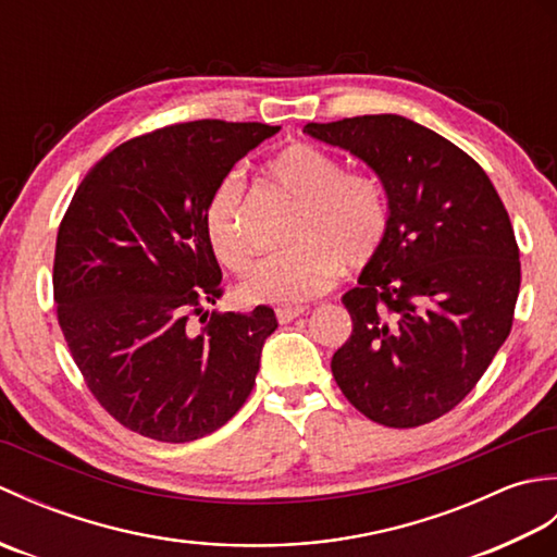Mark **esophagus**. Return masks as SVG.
Wrapping results in <instances>:
<instances>
[{"mask_svg": "<svg viewBox=\"0 0 557 557\" xmlns=\"http://www.w3.org/2000/svg\"><path fill=\"white\" fill-rule=\"evenodd\" d=\"M304 311H306L304 306H282V309L275 311V315H277L280 323H292L294 318H299Z\"/></svg>", "mask_w": 557, "mask_h": 557, "instance_id": "obj_1", "label": "esophagus"}]
</instances>
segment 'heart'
<instances>
[{
    "label": "heart",
    "mask_w": 557,
    "mask_h": 557,
    "mask_svg": "<svg viewBox=\"0 0 557 557\" xmlns=\"http://www.w3.org/2000/svg\"><path fill=\"white\" fill-rule=\"evenodd\" d=\"M270 180L299 203L285 251L260 258L246 272L239 297L251 304H301L325 292L337 270H359L375 256L387 232V198L381 182L345 172L327 150L289 144L268 162ZM244 176L230 172L206 208L208 242L218 260L242 272L251 260L244 227Z\"/></svg>",
    "instance_id": "heart-1"
}]
</instances>
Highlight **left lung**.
<instances>
[{"label":"left lung","instance_id":"left-lung-1","mask_svg":"<svg viewBox=\"0 0 557 557\" xmlns=\"http://www.w3.org/2000/svg\"><path fill=\"white\" fill-rule=\"evenodd\" d=\"M383 182L387 232L342 304L351 337L330 369L363 417L389 429L441 419L512 330L522 282L515 230L465 150L399 114L306 124Z\"/></svg>","mask_w":557,"mask_h":557}]
</instances>
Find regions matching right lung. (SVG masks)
<instances>
[{
	"label": "right lung",
	"mask_w": 557,
	"mask_h": 557,
	"mask_svg": "<svg viewBox=\"0 0 557 557\" xmlns=\"http://www.w3.org/2000/svg\"><path fill=\"white\" fill-rule=\"evenodd\" d=\"M277 132L164 126L108 152L71 198L54 251L57 321L92 397L124 429L191 443L251 395L277 318L270 306L199 314L222 297L206 208L234 164ZM194 314L209 321L200 331Z\"/></svg>",
	"instance_id": "1"
}]
</instances>
